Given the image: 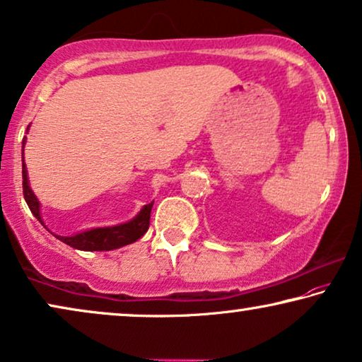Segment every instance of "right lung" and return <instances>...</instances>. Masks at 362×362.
<instances>
[{
    "label": "right lung",
    "mask_w": 362,
    "mask_h": 362,
    "mask_svg": "<svg viewBox=\"0 0 362 362\" xmlns=\"http://www.w3.org/2000/svg\"><path fill=\"white\" fill-rule=\"evenodd\" d=\"M24 142H26V139L23 141V156H24ZM23 193H24V198H26L29 210L33 211V215L40 221V225L45 226L42 221V216H40V203L29 187L24 157H23ZM152 205H154V202L149 203V205L142 206V210L137 213L131 221L123 223V225L108 226V228H93V230L74 234V236H57V234H55V238L60 239V241L65 244H69V246L80 249V251H111V249L123 247L126 244L137 241V239L144 236V233L149 230Z\"/></svg>",
    "instance_id": "right-lung-1"
}]
</instances>
